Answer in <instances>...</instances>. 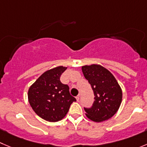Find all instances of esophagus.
I'll list each match as a JSON object with an SVG mask.
<instances>
[{
    "label": "esophagus",
    "instance_id": "1",
    "mask_svg": "<svg viewBox=\"0 0 147 147\" xmlns=\"http://www.w3.org/2000/svg\"><path fill=\"white\" fill-rule=\"evenodd\" d=\"M76 100H77V101L79 102V99H80V97H79V95L77 96V97H76Z\"/></svg>",
    "mask_w": 147,
    "mask_h": 147
}]
</instances>
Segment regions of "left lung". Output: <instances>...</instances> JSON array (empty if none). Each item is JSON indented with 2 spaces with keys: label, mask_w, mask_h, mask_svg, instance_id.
<instances>
[{
  "label": "left lung",
  "mask_w": 147,
  "mask_h": 147,
  "mask_svg": "<svg viewBox=\"0 0 147 147\" xmlns=\"http://www.w3.org/2000/svg\"><path fill=\"white\" fill-rule=\"evenodd\" d=\"M82 69L94 95L92 107H84L86 115L94 122L110 119L117 113L122 102L121 86L114 76L102 65H84Z\"/></svg>",
  "instance_id": "obj_1"
}]
</instances>
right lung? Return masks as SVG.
I'll return each mask as SVG.
<instances>
[{
	"instance_id": "obj_1",
	"label": "right lung",
	"mask_w": 147,
	"mask_h": 147,
	"mask_svg": "<svg viewBox=\"0 0 147 147\" xmlns=\"http://www.w3.org/2000/svg\"><path fill=\"white\" fill-rule=\"evenodd\" d=\"M66 67L58 66L45 71L29 87L28 100L36 114L49 122H57L65 116L73 102L69 87L60 81Z\"/></svg>"
}]
</instances>
